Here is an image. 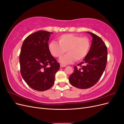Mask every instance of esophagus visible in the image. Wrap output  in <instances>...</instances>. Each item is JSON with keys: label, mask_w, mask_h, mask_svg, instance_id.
<instances>
[{"label": "esophagus", "mask_w": 124, "mask_h": 124, "mask_svg": "<svg viewBox=\"0 0 124 124\" xmlns=\"http://www.w3.org/2000/svg\"><path fill=\"white\" fill-rule=\"evenodd\" d=\"M66 66V65H63V64L60 65V67H61V68H62V67H64Z\"/></svg>", "instance_id": "esophagus-1"}]
</instances>
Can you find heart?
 <instances>
[{"mask_svg": "<svg viewBox=\"0 0 124 124\" xmlns=\"http://www.w3.org/2000/svg\"><path fill=\"white\" fill-rule=\"evenodd\" d=\"M58 43L52 41L48 44V50L52 56L61 58L66 51L68 54L60 59L63 64H69L75 60L81 62L87 56L91 47V42L87 37L68 33L60 36L58 38Z\"/></svg>", "mask_w": 124, "mask_h": 124, "instance_id": "heart-1", "label": "heart"}]
</instances>
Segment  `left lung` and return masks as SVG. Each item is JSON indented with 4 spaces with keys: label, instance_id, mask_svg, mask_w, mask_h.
Masks as SVG:
<instances>
[{
    "label": "left lung",
    "instance_id": "obj_1",
    "mask_svg": "<svg viewBox=\"0 0 124 124\" xmlns=\"http://www.w3.org/2000/svg\"><path fill=\"white\" fill-rule=\"evenodd\" d=\"M87 32L93 37L88 55L78 65L81 68L74 66V72L69 78L70 84L80 89H87L94 85L102 76L107 62V47L103 40L94 33Z\"/></svg>",
    "mask_w": 124,
    "mask_h": 124
}]
</instances>
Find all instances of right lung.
<instances>
[{
  "instance_id": "right-lung-1",
  "label": "right lung",
  "mask_w": 124,
  "mask_h": 124,
  "mask_svg": "<svg viewBox=\"0 0 124 124\" xmlns=\"http://www.w3.org/2000/svg\"><path fill=\"white\" fill-rule=\"evenodd\" d=\"M53 32L39 31L29 35L22 46L20 54L21 73L31 88L44 91L53 85L59 63L51 55L48 41Z\"/></svg>"
}]
</instances>
